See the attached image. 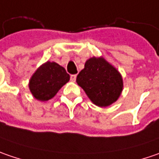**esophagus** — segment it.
Returning <instances> with one entry per match:
<instances>
[{"label": "esophagus", "instance_id": "34e87169", "mask_svg": "<svg viewBox=\"0 0 159 159\" xmlns=\"http://www.w3.org/2000/svg\"><path fill=\"white\" fill-rule=\"evenodd\" d=\"M70 80L72 82H75V80H76V75H70Z\"/></svg>", "mask_w": 159, "mask_h": 159}]
</instances>
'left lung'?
<instances>
[{"label":"left lung","instance_id":"obj_1","mask_svg":"<svg viewBox=\"0 0 159 159\" xmlns=\"http://www.w3.org/2000/svg\"><path fill=\"white\" fill-rule=\"evenodd\" d=\"M76 83L93 103L107 107L120 96L123 80L118 71L103 58H92L78 74Z\"/></svg>","mask_w":159,"mask_h":159}]
</instances>
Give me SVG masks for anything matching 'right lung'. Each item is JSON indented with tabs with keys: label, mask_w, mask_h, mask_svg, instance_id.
<instances>
[{
	"label": "right lung",
	"mask_w": 159,
	"mask_h": 159,
	"mask_svg": "<svg viewBox=\"0 0 159 159\" xmlns=\"http://www.w3.org/2000/svg\"><path fill=\"white\" fill-rule=\"evenodd\" d=\"M65 68L55 62H46L34 74L29 88L35 99L44 101L52 99L59 90L69 81Z\"/></svg>",
	"instance_id": "1"
}]
</instances>
